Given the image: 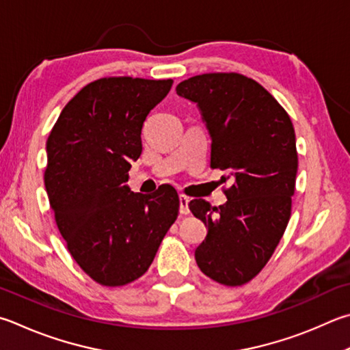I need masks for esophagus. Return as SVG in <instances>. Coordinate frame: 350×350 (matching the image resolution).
Wrapping results in <instances>:
<instances>
[{"instance_id": "obj_1", "label": "esophagus", "mask_w": 350, "mask_h": 350, "mask_svg": "<svg viewBox=\"0 0 350 350\" xmlns=\"http://www.w3.org/2000/svg\"><path fill=\"white\" fill-rule=\"evenodd\" d=\"M188 203H189V199L185 196H180L179 197V213L182 215H187L189 214V208H188Z\"/></svg>"}]
</instances>
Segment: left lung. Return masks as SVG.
Wrapping results in <instances>:
<instances>
[{"instance_id": "left-lung-1", "label": "left lung", "mask_w": 350, "mask_h": 350, "mask_svg": "<svg viewBox=\"0 0 350 350\" xmlns=\"http://www.w3.org/2000/svg\"><path fill=\"white\" fill-rule=\"evenodd\" d=\"M176 92L199 107L211 137V168L234 179L225 205L189 202L208 228L194 254L197 266L217 283L245 284L265 268L288 226L298 168L294 126L274 96L243 75L193 76Z\"/></svg>"}]
</instances>
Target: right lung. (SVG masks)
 I'll use <instances>...</instances> for the list:
<instances>
[{
  "label": "right lung",
  "instance_id": "obj_1",
  "mask_svg": "<svg viewBox=\"0 0 350 350\" xmlns=\"http://www.w3.org/2000/svg\"><path fill=\"white\" fill-rule=\"evenodd\" d=\"M173 79L119 76L87 84L62 109L47 139L44 183L61 236L94 282L124 286L153 263L179 213L171 185L153 194L125 185L142 153L148 113Z\"/></svg>",
  "mask_w": 350,
  "mask_h": 350
}]
</instances>
